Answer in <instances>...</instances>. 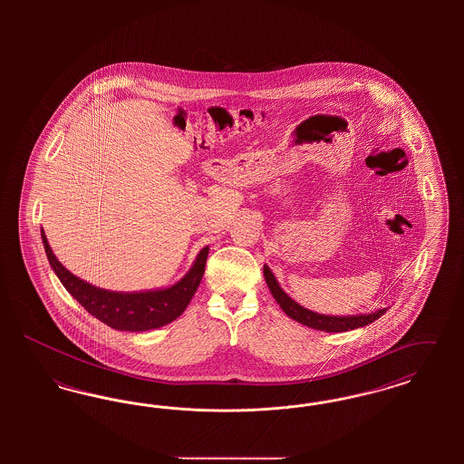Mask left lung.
I'll list each match as a JSON object with an SVG mask.
<instances>
[{
	"label": "left lung",
	"mask_w": 464,
	"mask_h": 464,
	"mask_svg": "<svg viewBox=\"0 0 464 464\" xmlns=\"http://www.w3.org/2000/svg\"><path fill=\"white\" fill-rule=\"evenodd\" d=\"M265 278L267 287L271 290L273 297L276 299V303L280 304V308L285 311L292 320L316 329V331L324 332H346L353 331L358 327H365L369 324H372L377 318H381L386 308L377 309L375 313H369V314H354V316H331V314H320L314 311L303 308L301 304H297L294 299H290L287 294L282 290L280 284L276 282L275 275L271 273V269L265 265Z\"/></svg>",
	"instance_id": "left-lung-1"
}]
</instances>
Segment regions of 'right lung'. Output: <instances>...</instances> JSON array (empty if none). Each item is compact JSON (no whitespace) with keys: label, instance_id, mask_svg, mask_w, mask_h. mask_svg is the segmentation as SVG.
Here are the masks:
<instances>
[{"label":"right lung","instance_id":"obj_1","mask_svg":"<svg viewBox=\"0 0 464 464\" xmlns=\"http://www.w3.org/2000/svg\"><path fill=\"white\" fill-rule=\"evenodd\" d=\"M44 252L48 263L67 292L89 311L92 316L101 320L116 331L142 332L163 327L179 318L188 308L198 288L201 276L205 273L208 246L201 248L195 265L188 275L177 282L176 285L150 292H111L104 288L93 287L69 273L64 266L57 261L50 245L46 242L42 229Z\"/></svg>","mask_w":464,"mask_h":464}]
</instances>
